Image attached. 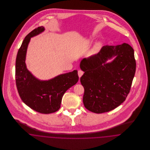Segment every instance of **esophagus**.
Segmentation results:
<instances>
[{"instance_id":"esophagus-1","label":"esophagus","mask_w":150,"mask_h":150,"mask_svg":"<svg viewBox=\"0 0 150 150\" xmlns=\"http://www.w3.org/2000/svg\"><path fill=\"white\" fill-rule=\"evenodd\" d=\"M84 74V72L81 70H79L78 71V76L79 78H80Z\"/></svg>"}]
</instances>
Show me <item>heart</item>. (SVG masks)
I'll list each match as a JSON object with an SVG mask.
<instances>
[{
    "label": "heart",
    "mask_w": 150,
    "mask_h": 150,
    "mask_svg": "<svg viewBox=\"0 0 150 150\" xmlns=\"http://www.w3.org/2000/svg\"><path fill=\"white\" fill-rule=\"evenodd\" d=\"M96 50V49H94V50H92V51H91V52H90L91 54H94V53H95Z\"/></svg>",
    "instance_id": "obj_1"
}]
</instances>
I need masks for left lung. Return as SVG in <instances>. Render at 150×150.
Masks as SVG:
<instances>
[{"instance_id":"8db88e82","label":"left lung","mask_w":150,"mask_h":150,"mask_svg":"<svg viewBox=\"0 0 150 150\" xmlns=\"http://www.w3.org/2000/svg\"><path fill=\"white\" fill-rule=\"evenodd\" d=\"M115 57L110 63L108 60ZM84 74L80 82L84 88L83 103L96 114L108 112L125 100L136 72L133 48L127 43L103 46L100 52L80 62Z\"/></svg>"}]
</instances>
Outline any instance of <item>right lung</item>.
<instances>
[{
  "label": "right lung",
  "mask_w": 150,
  "mask_h": 150,
  "mask_svg": "<svg viewBox=\"0 0 150 150\" xmlns=\"http://www.w3.org/2000/svg\"><path fill=\"white\" fill-rule=\"evenodd\" d=\"M43 26L30 32L22 42L16 61V83L22 100L36 111L48 114L58 111L64 93L78 81V71L59 75L48 80L35 77L26 67L27 49L31 38L44 31Z\"/></svg>",
  "instance_id": "obj_1"
}]
</instances>
